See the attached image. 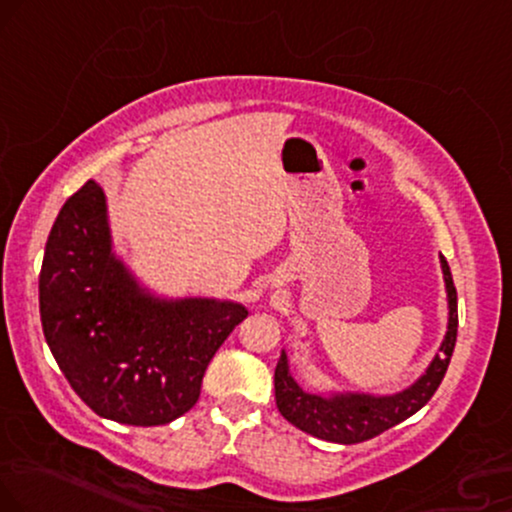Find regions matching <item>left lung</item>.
Segmentation results:
<instances>
[{
  "mask_svg": "<svg viewBox=\"0 0 512 512\" xmlns=\"http://www.w3.org/2000/svg\"><path fill=\"white\" fill-rule=\"evenodd\" d=\"M441 268H444L446 289H449V332H446L444 344H441V356L434 358L425 375L413 387L403 391V394L387 396V399L344 396V399L327 401L320 399V396L306 394L292 380L287 368V356L282 353L280 363L275 368V399L280 413L299 430L313 434L318 439L334 441V444H361V441L377 437V434L391 430L399 422L408 420L413 413H418L444 380L458 337L456 285H453L451 268L444 256H441Z\"/></svg>",
  "mask_w": 512,
  "mask_h": 512,
  "instance_id": "obj_1",
  "label": "left lung"
}]
</instances>
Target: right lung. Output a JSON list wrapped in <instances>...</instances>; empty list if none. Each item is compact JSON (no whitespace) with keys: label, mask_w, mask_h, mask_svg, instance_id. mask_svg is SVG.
<instances>
[{"label":"right lung","mask_w":512,"mask_h":512,"mask_svg":"<svg viewBox=\"0 0 512 512\" xmlns=\"http://www.w3.org/2000/svg\"><path fill=\"white\" fill-rule=\"evenodd\" d=\"M44 339L75 394L102 418L156 427L199 401L204 372L246 318L237 304L140 296L111 256L102 187L63 204L40 270Z\"/></svg>","instance_id":"obj_1"}]
</instances>
